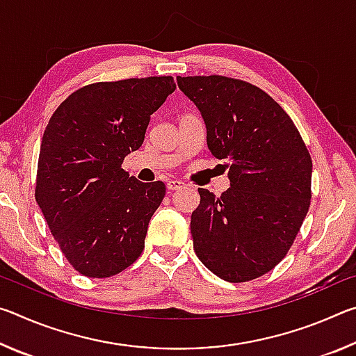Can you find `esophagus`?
Returning <instances> with one entry per match:
<instances>
[{
	"instance_id": "1",
	"label": "esophagus",
	"mask_w": 356,
	"mask_h": 356,
	"mask_svg": "<svg viewBox=\"0 0 356 356\" xmlns=\"http://www.w3.org/2000/svg\"><path fill=\"white\" fill-rule=\"evenodd\" d=\"M185 186L184 182H180V180H168L166 184V188L170 191H176V190H182Z\"/></svg>"
}]
</instances>
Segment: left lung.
<instances>
[{"label":"left lung","instance_id":"left-lung-1","mask_svg":"<svg viewBox=\"0 0 356 356\" xmlns=\"http://www.w3.org/2000/svg\"><path fill=\"white\" fill-rule=\"evenodd\" d=\"M177 84L231 180L218 197L197 188L193 248L221 280L259 278L284 259L308 213L311 155L289 114L254 84L221 75L177 76Z\"/></svg>","mask_w":356,"mask_h":356}]
</instances>
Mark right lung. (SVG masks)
Listing matches in <instances>:
<instances>
[{"mask_svg": "<svg viewBox=\"0 0 356 356\" xmlns=\"http://www.w3.org/2000/svg\"><path fill=\"white\" fill-rule=\"evenodd\" d=\"M176 89L172 76L83 86L56 108L42 136L35 201L65 259L88 278H110L144 250L166 186L122 170L150 114Z\"/></svg>", "mask_w": 356, "mask_h": 356, "instance_id": "1", "label": "right lung"}]
</instances>
